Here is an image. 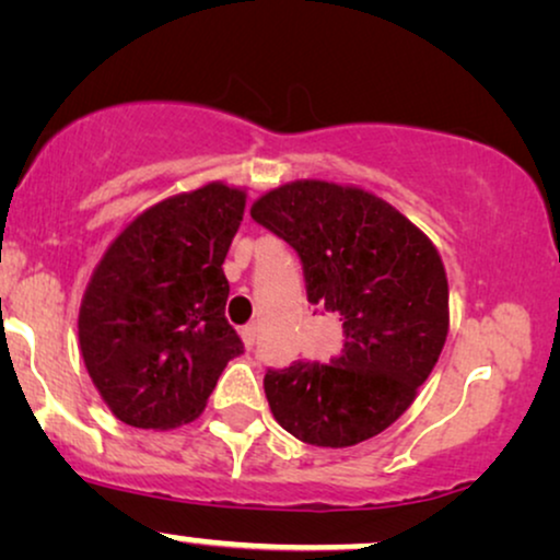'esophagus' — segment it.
Instances as JSON below:
<instances>
[{"label": "esophagus", "instance_id": "1", "mask_svg": "<svg viewBox=\"0 0 560 560\" xmlns=\"http://www.w3.org/2000/svg\"><path fill=\"white\" fill-rule=\"evenodd\" d=\"M240 334H242V341H244V347H247L249 351L255 349V343H257V326H244Z\"/></svg>", "mask_w": 560, "mask_h": 560}]
</instances>
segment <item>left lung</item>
Masks as SVG:
<instances>
[{
	"label": "left lung",
	"instance_id": "8db88e82",
	"mask_svg": "<svg viewBox=\"0 0 560 560\" xmlns=\"http://www.w3.org/2000/svg\"><path fill=\"white\" fill-rule=\"evenodd\" d=\"M252 219L301 257L305 295L341 326L339 354L265 372L278 423L311 446L343 448L393 425L439 362L448 334L446 270L431 240L382 198L298 180Z\"/></svg>",
	"mask_w": 560,
	"mask_h": 560
}]
</instances>
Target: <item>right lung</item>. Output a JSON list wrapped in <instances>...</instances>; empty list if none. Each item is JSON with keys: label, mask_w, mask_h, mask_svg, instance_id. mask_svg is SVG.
I'll return each instance as SVG.
<instances>
[{"label": "right lung", "mask_w": 560, "mask_h": 560, "mask_svg": "<svg viewBox=\"0 0 560 560\" xmlns=\"http://www.w3.org/2000/svg\"><path fill=\"white\" fill-rule=\"evenodd\" d=\"M244 194L209 186L167 198L121 232L91 278L79 341L94 385L121 423L194 420L244 343L224 316V265Z\"/></svg>", "instance_id": "1"}]
</instances>
